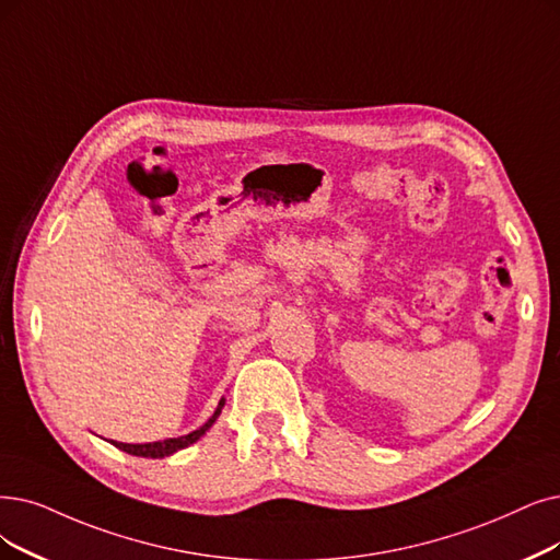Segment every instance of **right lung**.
Listing matches in <instances>:
<instances>
[{
	"label": "right lung",
	"mask_w": 560,
	"mask_h": 560,
	"mask_svg": "<svg viewBox=\"0 0 560 560\" xmlns=\"http://www.w3.org/2000/svg\"><path fill=\"white\" fill-rule=\"evenodd\" d=\"M222 407H225V399H220L218 409H215L213 416L202 424V428L190 432V434H186V436L165 439V441H153V443H117V441H109V443L117 445L119 451H124V453H128V455H136V457H153V459H155V457H167V455H172V453H176V451L186 448V445L195 443L199 436H205L207 430L215 422V418L220 416Z\"/></svg>",
	"instance_id": "1"
}]
</instances>
